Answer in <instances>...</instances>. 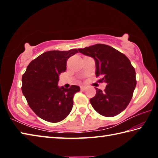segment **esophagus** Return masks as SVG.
Returning <instances> with one entry per match:
<instances>
[{"label":"esophagus","instance_id":"obj_1","mask_svg":"<svg viewBox=\"0 0 158 158\" xmlns=\"http://www.w3.org/2000/svg\"><path fill=\"white\" fill-rule=\"evenodd\" d=\"M80 89H81V90H85V89H86V86H85V85H81V86L80 87Z\"/></svg>","mask_w":158,"mask_h":158}]
</instances>
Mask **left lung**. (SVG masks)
<instances>
[{"label": "left lung", "mask_w": 158, "mask_h": 158, "mask_svg": "<svg viewBox=\"0 0 158 158\" xmlns=\"http://www.w3.org/2000/svg\"><path fill=\"white\" fill-rule=\"evenodd\" d=\"M84 55L94 58L96 77L105 82L104 92L96 89L90 100L93 109L102 116L113 117L125 110L132 98L137 84L135 69L123 53L110 46L97 44L79 49Z\"/></svg>", "instance_id": "obj_1"}]
</instances>
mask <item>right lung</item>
I'll return each instance as SVG.
<instances>
[{"mask_svg":"<svg viewBox=\"0 0 158 158\" xmlns=\"http://www.w3.org/2000/svg\"><path fill=\"white\" fill-rule=\"evenodd\" d=\"M77 53L75 49L44 52L29 63L23 74V94L32 110L44 121L60 122L73 109L74 95L80 88L58 87V82L59 74L66 70L67 60Z\"/></svg>","mask_w":158,"mask_h":158,"instance_id":"obj_1","label":"right lung"}]
</instances>
